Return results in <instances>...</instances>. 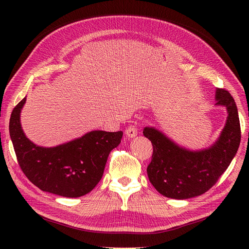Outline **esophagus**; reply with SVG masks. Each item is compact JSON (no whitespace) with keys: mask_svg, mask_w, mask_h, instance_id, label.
Listing matches in <instances>:
<instances>
[{"mask_svg":"<svg viewBox=\"0 0 249 249\" xmlns=\"http://www.w3.org/2000/svg\"><path fill=\"white\" fill-rule=\"evenodd\" d=\"M137 125L136 124H131L129 127H126V130H125V134H126V136L127 137H130V138H133V137H135L137 135Z\"/></svg>","mask_w":249,"mask_h":249,"instance_id":"obj_1","label":"esophagus"}]
</instances>
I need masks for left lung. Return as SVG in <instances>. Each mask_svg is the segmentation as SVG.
<instances>
[{"label":"left lung","instance_id":"1","mask_svg":"<svg viewBox=\"0 0 249 249\" xmlns=\"http://www.w3.org/2000/svg\"><path fill=\"white\" fill-rule=\"evenodd\" d=\"M216 105L227 107L229 116L220 137L202 150L180 147L154 127H144L143 135L152 141L153 156L147 177L156 190L169 198L198 196L212 188L230 166L241 141L238 109L228 90H216Z\"/></svg>","mask_w":249,"mask_h":249}]
</instances>
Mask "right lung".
<instances>
[{"mask_svg":"<svg viewBox=\"0 0 249 249\" xmlns=\"http://www.w3.org/2000/svg\"><path fill=\"white\" fill-rule=\"evenodd\" d=\"M22 99L13 109L9 133L19 167L40 190L64 197H80L100 182L108 156L122 141L123 132L92 131L55 147L30 141L20 125Z\"/></svg>","mask_w":249,"mask_h":249,"instance_id":"right-lung-1","label":"right lung"}]
</instances>
